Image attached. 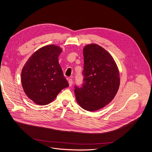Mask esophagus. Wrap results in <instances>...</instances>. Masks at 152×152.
I'll use <instances>...</instances> for the list:
<instances>
[{"label":"esophagus","instance_id":"obj_1","mask_svg":"<svg viewBox=\"0 0 152 152\" xmlns=\"http://www.w3.org/2000/svg\"><path fill=\"white\" fill-rule=\"evenodd\" d=\"M68 84H69V86L71 87L72 86L73 84V80L72 79H68Z\"/></svg>","mask_w":152,"mask_h":152}]
</instances>
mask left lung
<instances>
[{"label": "left lung", "mask_w": 152, "mask_h": 152, "mask_svg": "<svg viewBox=\"0 0 152 152\" xmlns=\"http://www.w3.org/2000/svg\"><path fill=\"white\" fill-rule=\"evenodd\" d=\"M83 86L75 87L77 103L89 112L97 111L109 104L120 86V74L115 61L107 50L96 44L83 49Z\"/></svg>", "instance_id": "1"}]
</instances>
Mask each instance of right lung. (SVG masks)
I'll return each mask as SVG.
<instances>
[{
	"instance_id": "obj_1",
	"label": "right lung",
	"mask_w": 152,
	"mask_h": 152,
	"mask_svg": "<svg viewBox=\"0 0 152 152\" xmlns=\"http://www.w3.org/2000/svg\"><path fill=\"white\" fill-rule=\"evenodd\" d=\"M62 50L56 45H45L36 50L23 67V89L37 104L51 103L62 89L69 86L58 61Z\"/></svg>"
}]
</instances>
